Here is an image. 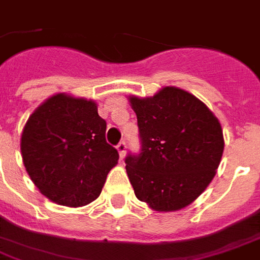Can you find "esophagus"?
Returning <instances> with one entry per match:
<instances>
[{
    "mask_svg": "<svg viewBox=\"0 0 260 260\" xmlns=\"http://www.w3.org/2000/svg\"><path fill=\"white\" fill-rule=\"evenodd\" d=\"M117 150H118V155H120V159H124L126 154V144L124 142H120L117 146Z\"/></svg>",
    "mask_w": 260,
    "mask_h": 260,
    "instance_id": "34e87169",
    "label": "esophagus"
}]
</instances>
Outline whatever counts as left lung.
<instances>
[{
  "instance_id": "obj_1",
  "label": "left lung",
  "mask_w": 260,
  "mask_h": 260,
  "mask_svg": "<svg viewBox=\"0 0 260 260\" xmlns=\"http://www.w3.org/2000/svg\"><path fill=\"white\" fill-rule=\"evenodd\" d=\"M128 100L142 139V152L125 159L135 196L156 212L183 209L216 175L224 151L221 124L201 100L179 87Z\"/></svg>"
}]
</instances>
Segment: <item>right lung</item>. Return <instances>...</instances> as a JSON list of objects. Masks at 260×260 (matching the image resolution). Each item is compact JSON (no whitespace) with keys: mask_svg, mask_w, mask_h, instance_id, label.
Returning <instances> with one entry per match:
<instances>
[{"mask_svg":"<svg viewBox=\"0 0 260 260\" xmlns=\"http://www.w3.org/2000/svg\"><path fill=\"white\" fill-rule=\"evenodd\" d=\"M105 132L93 100L58 93L42 102L26 120L20 142L25 170L39 191L69 208L97 200L118 162Z\"/></svg>","mask_w":260,"mask_h":260,"instance_id":"obj_1","label":"right lung"}]
</instances>
